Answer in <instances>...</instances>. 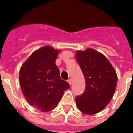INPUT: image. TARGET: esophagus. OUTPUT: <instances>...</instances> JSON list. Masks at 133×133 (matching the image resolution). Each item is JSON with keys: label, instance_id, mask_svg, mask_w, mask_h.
Here are the masks:
<instances>
[{"label": "esophagus", "instance_id": "obj_1", "mask_svg": "<svg viewBox=\"0 0 133 133\" xmlns=\"http://www.w3.org/2000/svg\"><path fill=\"white\" fill-rule=\"evenodd\" d=\"M68 82L69 83V84L70 85H72V80H71V79H68Z\"/></svg>", "mask_w": 133, "mask_h": 133}]
</instances>
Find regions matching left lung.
I'll return each instance as SVG.
<instances>
[{
	"mask_svg": "<svg viewBox=\"0 0 133 133\" xmlns=\"http://www.w3.org/2000/svg\"><path fill=\"white\" fill-rule=\"evenodd\" d=\"M75 58L86 84L83 93L75 98L77 106L85 114L98 113L114 95L117 82L115 70L104 55L93 49L78 51Z\"/></svg>",
	"mask_w": 133,
	"mask_h": 133,
	"instance_id": "obj_1",
	"label": "left lung"
}]
</instances>
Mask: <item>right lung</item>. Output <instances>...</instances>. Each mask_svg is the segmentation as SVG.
<instances>
[{
  "instance_id": "1",
  "label": "right lung",
  "mask_w": 133,
  "mask_h": 133,
  "mask_svg": "<svg viewBox=\"0 0 133 133\" xmlns=\"http://www.w3.org/2000/svg\"><path fill=\"white\" fill-rule=\"evenodd\" d=\"M59 51L50 46L41 48L30 55L20 70L22 92L30 105L42 112L58 105L69 83L60 77L55 60Z\"/></svg>"
}]
</instances>
